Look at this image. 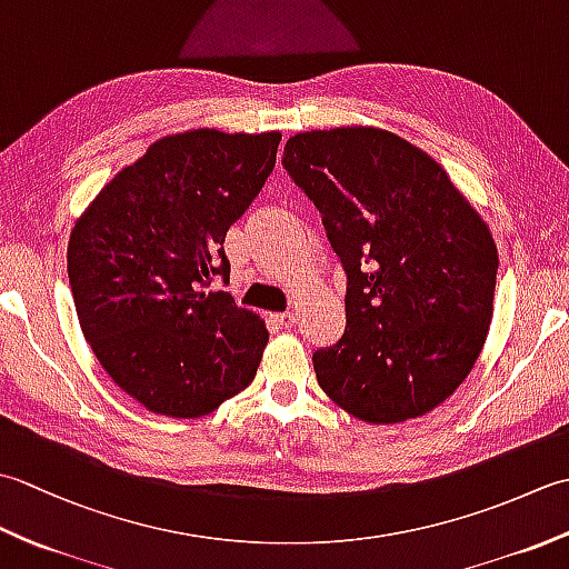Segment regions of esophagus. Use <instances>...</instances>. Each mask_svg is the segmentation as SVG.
<instances>
[{
	"label": "esophagus",
	"instance_id": "obj_1",
	"mask_svg": "<svg viewBox=\"0 0 569 569\" xmlns=\"http://www.w3.org/2000/svg\"><path fill=\"white\" fill-rule=\"evenodd\" d=\"M271 322L276 328H293L296 325V312H273Z\"/></svg>",
	"mask_w": 569,
	"mask_h": 569
}]
</instances>
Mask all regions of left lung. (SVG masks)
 <instances>
[{
	"instance_id": "obj_1",
	"label": "left lung",
	"mask_w": 569,
	"mask_h": 569,
	"mask_svg": "<svg viewBox=\"0 0 569 569\" xmlns=\"http://www.w3.org/2000/svg\"><path fill=\"white\" fill-rule=\"evenodd\" d=\"M283 168L347 273V328L312 355L320 389L373 426L447 401L485 349L499 251L445 168L377 127L303 131Z\"/></svg>"
}]
</instances>
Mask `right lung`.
I'll list each match as a JSON object with an SVG mask.
<instances>
[{
    "label": "right lung",
    "mask_w": 569,
    "mask_h": 569,
    "mask_svg": "<svg viewBox=\"0 0 569 569\" xmlns=\"http://www.w3.org/2000/svg\"><path fill=\"white\" fill-rule=\"evenodd\" d=\"M278 143L281 131L163 137L72 227L68 278L84 340L151 413L208 416L257 377L269 330L208 286L229 281L227 229L271 176Z\"/></svg>",
    "instance_id": "right-lung-1"
}]
</instances>
